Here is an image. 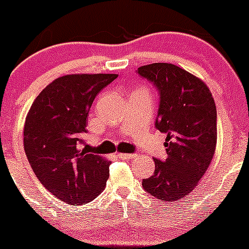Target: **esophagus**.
<instances>
[{"mask_svg":"<svg viewBox=\"0 0 249 249\" xmlns=\"http://www.w3.org/2000/svg\"><path fill=\"white\" fill-rule=\"evenodd\" d=\"M117 157L121 158V160H128V158L137 157V155H134V153H117Z\"/></svg>","mask_w":249,"mask_h":249,"instance_id":"esophagus-1","label":"esophagus"}]
</instances>
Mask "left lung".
<instances>
[{
    "label": "left lung",
    "instance_id": "8db88e82",
    "mask_svg": "<svg viewBox=\"0 0 249 249\" xmlns=\"http://www.w3.org/2000/svg\"><path fill=\"white\" fill-rule=\"evenodd\" d=\"M138 74L158 89L156 128L165 133L166 160L153 158L155 174L143 178L142 187L160 201H178L200 181L214 155L217 110L204 81L171 63H152Z\"/></svg>",
    "mask_w": 249,
    "mask_h": 249
}]
</instances>
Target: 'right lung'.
<instances>
[{"label":"right lung","mask_w":249,"mask_h":249,"mask_svg":"<svg viewBox=\"0 0 249 249\" xmlns=\"http://www.w3.org/2000/svg\"><path fill=\"white\" fill-rule=\"evenodd\" d=\"M116 78L60 76L38 94L26 116L24 147L31 168L53 196L69 205L92 201L106 188L110 163L86 150L84 135L94 98Z\"/></svg>","instance_id":"obj_1"}]
</instances>
